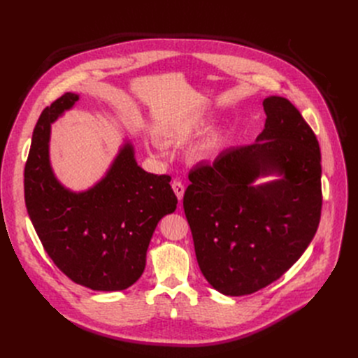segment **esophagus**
Segmentation results:
<instances>
[{
    "instance_id": "1",
    "label": "esophagus",
    "mask_w": 358,
    "mask_h": 358,
    "mask_svg": "<svg viewBox=\"0 0 358 358\" xmlns=\"http://www.w3.org/2000/svg\"><path fill=\"white\" fill-rule=\"evenodd\" d=\"M172 188H173V191H175V194H176L178 199L182 202V199H183V194H185V186H183V183H182V182H178V180H175V182L172 183Z\"/></svg>"
}]
</instances>
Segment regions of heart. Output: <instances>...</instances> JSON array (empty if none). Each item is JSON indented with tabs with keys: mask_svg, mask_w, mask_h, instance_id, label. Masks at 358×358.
<instances>
[{
	"mask_svg": "<svg viewBox=\"0 0 358 358\" xmlns=\"http://www.w3.org/2000/svg\"><path fill=\"white\" fill-rule=\"evenodd\" d=\"M207 125H208V121L206 117H196V119H194V121L185 124L183 127L164 129L163 137L167 140H176V141L188 140L196 132L202 131L203 128H207ZM148 147L156 150V151H162V148H163L162 143L157 140H150ZM223 147H224V134L220 131H215L192 148L191 157L196 163L213 162L220 156V152L223 151Z\"/></svg>",
	"mask_w": 358,
	"mask_h": 358,
	"instance_id": "heart-1",
	"label": "heart"
}]
</instances>
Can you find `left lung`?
<instances>
[{"label":"left lung","mask_w":358,"mask_h":358,"mask_svg":"<svg viewBox=\"0 0 358 358\" xmlns=\"http://www.w3.org/2000/svg\"><path fill=\"white\" fill-rule=\"evenodd\" d=\"M262 105L265 129L257 141L196 166L183 195L199 269L226 296L278 280L308 249L320 220L316 135L285 97L268 96Z\"/></svg>","instance_id":"obj_1"}]
</instances>
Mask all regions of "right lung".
<instances>
[{"instance_id": "1", "label": "right lung", "mask_w": 358, "mask_h": 358, "mask_svg": "<svg viewBox=\"0 0 358 358\" xmlns=\"http://www.w3.org/2000/svg\"><path fill=\"white\" fill-rule=\"evenodd\" d=\"M80 94L65 93L35 127L24 167V201L31 224L54 264L74 282L96 292H121L144 272L159 221L176 210L170 176L138 166L125 138L106 173L84 191H71L54 173L50 128Z\"/></svg>"}]
</instances>
